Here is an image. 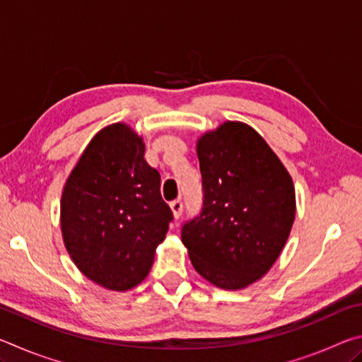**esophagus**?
Instances as JSON below:
<instances>
[{
	"label": "esophagus",
	"instance_id": "esophagus-1",
	"mask_svg": "<svg viewBox=\"0 0 362 362\" xmlns=\"http://www.w3.org/2000/svg\"><path fill=\"white\" fill-rule=\"evenodd\" d=\"M170 209H173V214L175 218H179L182 216V211H183V204L180 199H174L170 201Z\"/></svg>",
	"mask_w": 362,
	"mask_h": 362
}]
</instances>
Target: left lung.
I'll return each mask as SVG.
<instances>
[{
    "label": "left lung",
    "instance_id": "obj_1",
    "mask_svg": "<svg viewBox=\"0 0 362 362\" xmlns=\"http://www.w3.org/2000/svg\"><path fill=\"white\" fill-rule=\"evenodd\" d=\"M203 211L182 226L201 276L238 291L259 281L283 250L296 218L292 177L259 132L226 121L196 144Z\"/></svg>",
    "mask_w": 362,
    "mask_h": 362
}]
</instances>
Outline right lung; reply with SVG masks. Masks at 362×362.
<instances>
[{"instance_id":"right-lung-1","label":"right lung","mask_w":362,"mask_h":362,"mask_svg":"<svg viewBox=\"0 0 362 362\" xmlns=\"http://www.w3.org/2000/svg\"><path fill=\"white\" fill-rule=\"evenodd\" d=\"M144 155L142 137L124 122L103 127L62 192L65 247L86 278L110 291L142 283L173 220L159 192L161 177Z\"/></svg>"}]
</instances>
